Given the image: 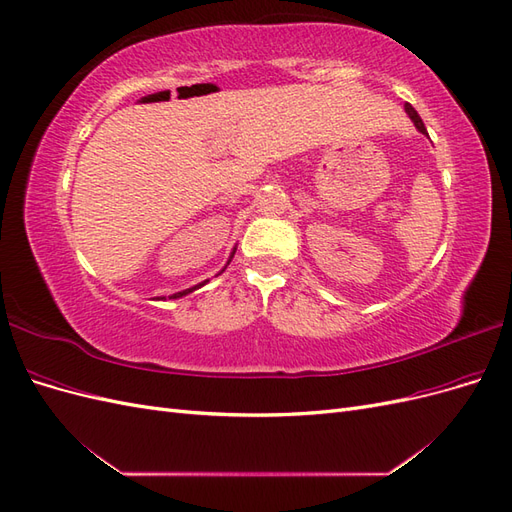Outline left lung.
Instances as JSON below:
<instances>
[{
	"mask_svg": "<svg viewBox=\"0 0 512 512\" xmlns=\"http://www.w3.org/2000/svg\"><path fill=\"white\" fill-rule=\"evenodd\" d=\"M406 113L410 115V119L414 121V126L418 128V132H423V134H427V130H425V123H423V119L418 117V113L414 111V106L412 104H406Z\"/></svg>",
	"mask_w": 512,
	"mask_h": 512,
	"instance_id": "left-lung-1",
	"label": "left lung"
}]
</instances>
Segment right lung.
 <instances>
[{
	"mask_svg": "<svg viewBox=\"0 0 512 512\" xmlns=\"http://www.w3.org/2000/svg\"><path fill=\"white\" fill-rule=\"evenodd\" d=\"M232 254H235V252H232ZM200 286H203V284H200ZM192 290H196V286H194V288H188V290H183V292H177V294H173V297H170V299H179V297H183V294H188V292H192Z\"/></svg>",
	"mask_w": 512,
	"mask_h": 512,
	"instance_id": "add662e5",
	"label": "right lung"
}]
</instances>
